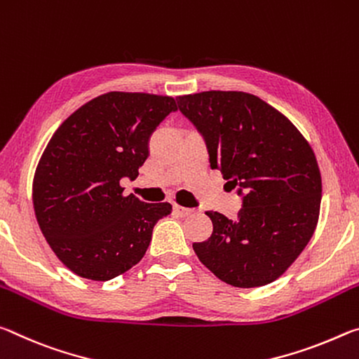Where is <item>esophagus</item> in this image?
<instances>
[{
  "mask_svg": "<svg viewBox=\"0 0 359 359\" xmlns=\"http://www.w3.org/2000/svg\"><path fill=\"white\" fill-rule=\"evenodd\" d=\"M173 210H175V213H176V215L181 216V218H184V216H189V215L192 213V210H191V208L180 207V205H175Z\"/></svg>",
  "mask_w": 359,
  "mask_h": 359,
  "instance_id": "34e87169",
  "label": "esophagus"
}]
</instances>
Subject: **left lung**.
<instances>
[{"label":"left lung","instance_id":"8db88e82","mask_svg":"<svg viewBox=\"0 0 359 359\" xmlns=\"http://www.w3.org/2000/svg\"><path fill=\"white\" fill-rule=\"evenodd\" d=\"M242 208L237 219L207 211L213 233L192 248L205 267L237 287L272 283L315 232L321 175L313 149L291 121L259 97L210 90L178 97Z\"/></svg>","mask_w":359,"mask_h":359}]
</instances>
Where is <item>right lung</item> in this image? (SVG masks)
Instances as JSON below:
<instances>
[{"label":"right lung","mask_w":359,"mask_h":359,"mask_svg":"<svg viewBox=\"0 0 359 359\" xmlns=\"http://www.w3.org/2000/svg\"><path fill=\"white\" fill-rule=\"evenodd\" d=\"M175 98L108 92L68 117L52 135L33 180L41 232L58 259L82 278L107 281L141 261L170 203L124 196L149 156V138L176 111Z\"/></svg>","instance_id":"add662e5"}]
</instances>
